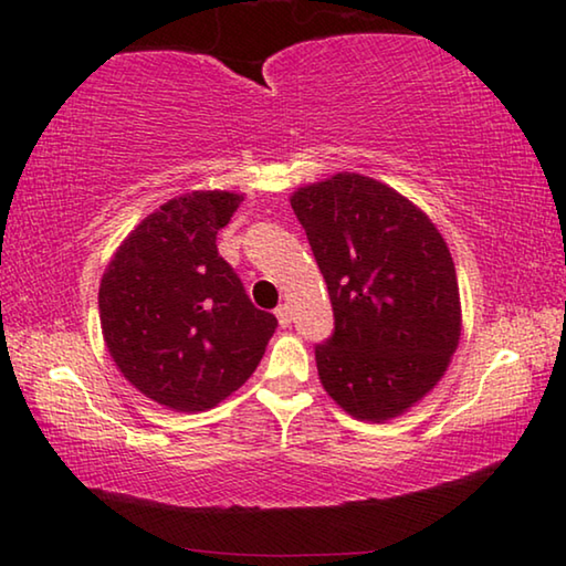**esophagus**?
<instances>
[{
  "label": "esophagus",
  "instance_id": "esophagus-1",
  "mask_svg": "<svg viewBox=\"0 0 566 566\" xmlns=\"http://www.w3.org/2000/svg\"><path fill=\"white\" fill-rule=\"evenodd\" d=\"M276 319H280L282 327H290V322H292V312H290V306H286V304H280V306H276Z\"/></svg>",
  "mask_w": 566,
  "mask_h": 566
}]
</instances>
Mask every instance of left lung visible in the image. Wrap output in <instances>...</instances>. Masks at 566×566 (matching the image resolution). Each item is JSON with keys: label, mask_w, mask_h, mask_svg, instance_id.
<instances>
[{"label": "left lung", "mask_w": 566, "mask_h": 566, "mask_svg": "<svg viewBox=\"0 0 566 566\" xmlns=\"http://www.w3.org/2000/svg\"><path fill=\"white\" fill-rule=\"evenodd\" d=\"M290 202L332 300L334 332L314 347L324 389L357 419L399 417L442 379L462 334L447 242L407 197L349 171Z\"/></svg>", "instance_id": "8db88e82"}]
</instances>
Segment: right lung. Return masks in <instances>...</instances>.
Wrapping results in <instances>:
<instances>
[{
  "label": "right lung",
  "instance_id": "right-lung-1",
  "mask_svg": "<svg viewBox=\"0 0 566 566\" xmlns=\"http://www.w3.org/2000/svg\"><path fill=\"white\" fill-rule=\"evenodd\" d=\"M242 195L189 191L142 219L99 284L114 364L142 395L175 411L217 407L252 377L276 329L217 252Z\"/></svg>",
  "mask_w": 566,
  "mask_h": 566
}]
</instances>
